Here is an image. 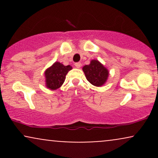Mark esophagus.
I'll return each mask as SVG.
<instances>
[{
    "mask_svg": "<svg viewBox=\"0 0 158 158\" xmlns=\"http://www.w3.org/2000/svg\"><path fill=\"white\" fill-rule=\"evenodd\" d=\"M75 66L77 67V68H80V67L81 66V62H77V63H75Z\"/></svg>",
    "mask_w": 158,
    "mask_h": 158,
    "instance_id": "34e87169",
    "label": "esophagus"
}]
</instances>
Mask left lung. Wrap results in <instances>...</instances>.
<instances>
[{
	"mask_svg": "<svg viewBox=\"0 0 158 158\" xmlns=\"http://www.w3.org/2000/svg\"><path fill=\"white\" fill-rule=\"evenodd\" d=\"M82 70L87 80L94 86H102L108 79V70L97 60H92L90 64L83 67Z\"/></svg>",
	"mask_w": 158,
	"mask_h": 158,
	"instance_id": "1",
	"label": "left lung"
}]
</instances>
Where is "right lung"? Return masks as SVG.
<instances>
[{
    "instance_id": "add662e5",
    "label": "right lung",
    "mask_w": 158,
    "mask_h": 158,
    "mask_svg": "<svg viewBox=\"0 0 158 158\" xmlns=\"http://www.w3.org/2000/svg\"><path fill=\"white\" fill-rule=\"evenodd\" d=\"M72 69L70 65L64 66L59 62H55L45 71L46 85L50 90H56L60 88L64 83L66 75Z\"/></svg>"
}]
</instances>
